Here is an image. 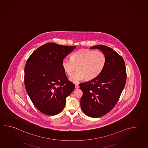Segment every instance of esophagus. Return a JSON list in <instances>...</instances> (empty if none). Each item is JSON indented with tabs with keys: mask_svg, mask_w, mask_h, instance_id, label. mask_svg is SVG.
<instances>
[{
	"mask_svg": "<svg viewBox=\"0 0 148 148\" xmlns=\"http://www.w3.org/2000/svg\"><path fill=\"white\" fill-rule=\"evenodd\" d=\"M79 88V85H77V84H76V85H75V88H76V89H78V88Z\"/></svg>",
	"mask_w": 148,
	"mask_h": 148,
	"instance_id": "esophagus-1",
	"label": "esophagus"
}]
</instances>
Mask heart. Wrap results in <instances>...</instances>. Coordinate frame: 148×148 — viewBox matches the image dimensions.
<instances>
[{
	"instance_id": "heart-1",
	"label": "heart",
	"mask_w": 148,
	"mask_h": 148,
	"mask_svg": "<svg viewBox=\"0 0 148 148\" xmlns=\"http://www.w3.org/2000/svg\"><path fill=\"white\" fill-rule=\"evenodd\" d=\"M106 62V56L101 51L80 49L74 52L71 59H64L62 66L69 76L76 67L78 70L72 74L69 79L73 83H78L85 78L91 80L98 77L103 70Z\"/></svg>"
}]
</instances>
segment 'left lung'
Listing matches in <instances>:
<instances>
[{
    "label": "left lung",
    "instance_id": "1",
    "mask_svg": "<svg viewBox=\"0 0 148 148\" xmlns=\"http://www.w3.org/2000/svg\"><path fill=\"white\" fill-rule=\"evenodd\" d=\"M106 58L102 73L92 80L79 84L83 91L80 106L83 112L91 117H100L114 108L126 82V70L123 58L114 50L104 45H97Z\"/></svg>",
    "mask_w": 148,
    "mask_h": 148
}]
</instances>
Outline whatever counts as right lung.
Segmentation results:
<instances>
[{
  "label": "right lung",
  "mask_w": 148,
  "mask_h": 148,
  "mask_svg": "<svg viewBox=\"0 0 148 148\" xmlns=\"http://www.w3.org/2000/svg\"><path fill=\"white\" fill-rule=\"evenodd\" d=\"M76 46L49 42L38 48L26 61L24 85L37 109L48 115L62 111L66 98L75 88L62 66L64 58Z\"/></svg>",
  "instance_id": "add662e5"
}]
</instances>
